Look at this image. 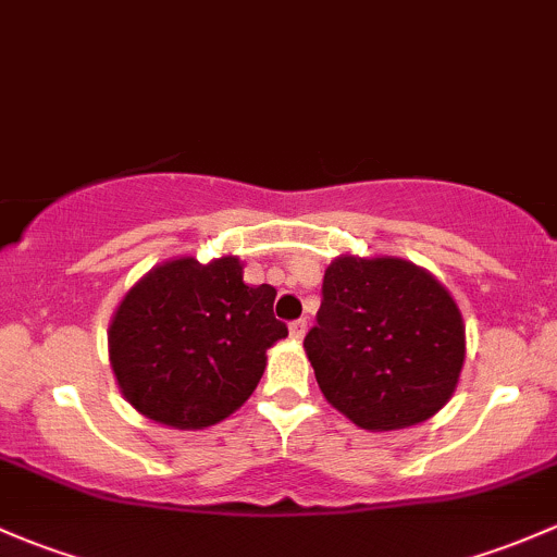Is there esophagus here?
I'll use <instances>...</instances> for the list:
<instances>
[{
	"label": "esophagus",
	"instance_id": "34e87169",
	"mask_svg": "<svg viewBox=\"0 0 557 557\" xmlns=\"http://www.w3.org/2000/svg\"><path fill=\"white\" fill-rule=\"evenodd\" d=\"M306 330H308V321H306V319L292 321V324H289V335H292V341H302V335H306Z\"/></svg>",
	"mask_w": 557,
	"mask_h": 557
}]
</instances>
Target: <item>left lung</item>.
<instances>
[{
    "instance_id": "left-lung-1",
    "label": "left lung",
    "mask_w": 557,
    "mask_h": 557,
    "mask_svg": "<svg viewBox=\"0 0 557 557\" xmlns=\"http://www.w3.org/2000/svg\"><path fill=\"white\" fill-rule=\"evenodd\" d=\"M302 346L326 403L357 426L388 432L448 403L463 324L448 289L412 262L337 257Z\"/></svg>"
}]
</instances>
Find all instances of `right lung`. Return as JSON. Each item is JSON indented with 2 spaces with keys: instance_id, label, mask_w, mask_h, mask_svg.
<instances>
[{
  "instance_id": "add662e5",
  "label": "right lung",
  "mask_w": 557,
  "mask_h": 557,
  "mask_svg": "<svg viewBox=\"0 0 557 557\" xmlns=\"http://www.w3.org/2000/svg\"><path fill=\"white\" fill-rule=\"evenodd\" d=\"M236 257H193L147 273L109 326V362L141 416L203 429L238 410L265 372V351L286 337L276 289L246 286Z\"/></svg>"
}]
</instances>
